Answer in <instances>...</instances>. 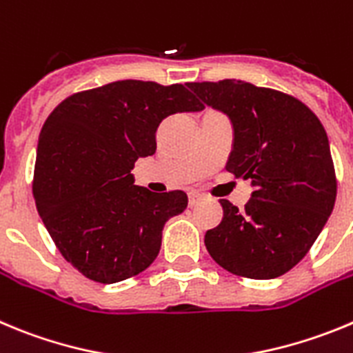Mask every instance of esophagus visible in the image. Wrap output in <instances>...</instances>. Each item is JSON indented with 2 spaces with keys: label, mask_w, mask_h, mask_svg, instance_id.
I'll use <instances>...</instances> for the list:
<instances>
[{
  "label": "esophagus",
  "mask_w": 353,
  "mask_h": 353,
  "mask_svg": "<svg viewBox=\"0 0 353 353\" xmlns=\"http://www.w3.org/2000/svg\"><path fill=\"white\" fill-rule=\"evenodd\" d=\"M201 199H203L201 194H196V192L189 194V206H190V208H192V206L198 205V203L201 201Z\"/></svg>",
  "instance_id": "1"
}]
</instances>
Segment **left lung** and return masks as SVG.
I'll use <instances>...</instances> for the list:
<instances>
[{
    "label": "left lung",
    "mask_w": 353,
    "mask_h": 353,
    "mask_svg": "<svg viewBox=\"0 0 353 353\" xmlns=\"http://www.w3.org/2000/svg\"><path fill=\"white\" fill-rule=\"evenodd\" d=\"M187 87L228 115L232 150L225 170L252 180L245 210L221 199L224 216L206 231V250L238 276H282L308 254L334 208L336 176L324 125L299 99L243 80Z\"/></svg>",
    "instance_id": "obj_1"
}]
</instances>
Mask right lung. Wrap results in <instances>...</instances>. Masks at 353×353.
Instances as JSON below:
<instances>
[{
    "label": "right lung",
    "mask_w": 353,
    "mask_h": 353,
    "mask_svg": "<svg viewBox=\"0 0 353 353\" xmlns=\"http://www.w3.org/2000/svg\"><path fill=\"white\" fill-rule=\"evenodd\" d=\"M203 108L180 83L119 80L70 96L48 115L38 138L34 203L83 276L115 283L154 263L164 224L187 208V194L150 192L134 185L131 170L155 154L164 119Z\"/></svg>",
    "instance_id": "right-lung-1"
}]
</instances>
